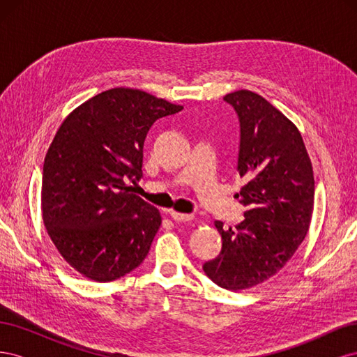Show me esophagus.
<instances>
[{
  "mask_svg": "<svg viewBox=\"0 0 357 357\" xmlns=\"http://www.w3.org/2000/svg\"><path fill=\"white\" fill-rule=\"evenodd\" d=\"M169 215H171V219L176 222H189L193 219L192 214H185V213H178V211H169Z\"/></svg>",
  "mask_w": 357,
  "mask_h": 357,
  "instance_id": "esophagus-1",
  "label": "esophagus"
}]
</instances>
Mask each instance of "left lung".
I'll return each instance as SVG.
<instances>
[{"mask_svg":"<svg viewBox=\"0 0 357 357\" xmlns=\"http://www.w3.org/2000/svg\"><path fill=\"white\" fill-rule=\"evenodd\" d=\"M240 119L238 198L244 220L234 228L214 225L220 255L204 273L228 290H244L274 277L298 250L314 207V174L304 139L294 122L264 96L240 89L223 96Z\"/></svg>","mask_w":357,"mask_h":357,"instance_id":"obj_1","label":"left lung"}]
</instances>
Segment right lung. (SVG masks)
<instances>
[{
  "mask_svg": "<svg viewBox=\"0 0 357 357\" xmlns=\"http://www.w3.org/2000/svg\"><path fill=\"white\" fill-rule=\"evenodd\" d=\"M171 104L144 91L113 88L63 121L43 165L41 214L67 264L93 282L121 278L142 264L162 223L129 181L143 177V147Z\"/></svg>",
  "mask_w": 357,
  "mask_h": 357,
  "instance_id": "right-lung-1",
  "label": "right lung"
}]
</instances>
